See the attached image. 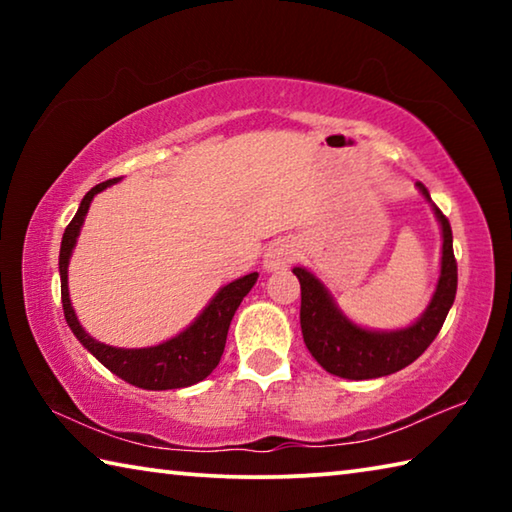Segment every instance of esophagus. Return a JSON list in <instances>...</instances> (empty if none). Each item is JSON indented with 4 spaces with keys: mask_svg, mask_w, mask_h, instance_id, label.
<instances>
[{
    "mask_svg": "<svg viewBox=\"0 0 512 512\" xmlns=\"http://www.w3.org/2000/svg\"><path fill=\"white\" fill-rule=\"evenodd\" d=\"M296 259V246L287 239H277L268 244L264 253V268L266 271H280V268L289 266Z\"/></svg>",
    "mask_w": 512,
    "mask_h": 512,
    "instance_id": "esophagus-1",
    "label": "esophagus"
}]
</instances>
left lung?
I'll use <instances>...</instances> for the list:
<instances>
[{"instance_id":"obj_1","label":"left lung","mask_w":512,"mask_h":512,"mask_svg":"<svg viewBox=\"0 0 512 512\" xmlns=\"http://www.w3.org/2000/svg\"><path fill=\"white\" fill-rule=\"evenodd\" d=\"M422 196L431 203L427 187L418 183ZM443 230V259H440L438 287L429 307L413 325L393 332H372L354 325L329 296L325 284L307 268L296 266L300 280V327L302 339L320 366L343 379H375L402 370L429 348L443 327L456 298L458 268L452 246V225L433 205Z\"/></svg>"}]
</instances>
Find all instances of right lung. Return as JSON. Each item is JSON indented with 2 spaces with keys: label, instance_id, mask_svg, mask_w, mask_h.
Instances as JSON below:
<instances>
[{
  "label": "right lung",
  "instance_id": "1",
  "mask_svg": "<svg viewBox=\"0 0 512 512\" xmlns=\"http://www.w3.org/2000/svg\"><path fill=\"white\" fill-rule=\"evenodd\" d=\"M117 180L119 178L99 183L83 196L79 212H76L74 219L69 221L63 241H60V300H63L65 320L76 339L83 343V348H88V352H92L103 366L110 372H115L117 377L128 381V384L146 388V391H169V388L192 386L196 381H203L216 366H219L225 339H228L230 320L235 316L241 300H244L248 296V291L255 287L259 275L250 273L239 277L235 282L225 284V287L219 289V293L210 300V305L201 311V316H198L185 332H180L178 336H173V339L160 345H153V348H112V345L92 339V336L81 327L79 318H76L72 309V300H69L67 291V264L76 246V237H79L81 232L85 214L90 210L92 198L103 192L106 187L115 185Z\"/></svg>",
  "mask_w": 512,
  "mask_h": 512
}]
</instances>
